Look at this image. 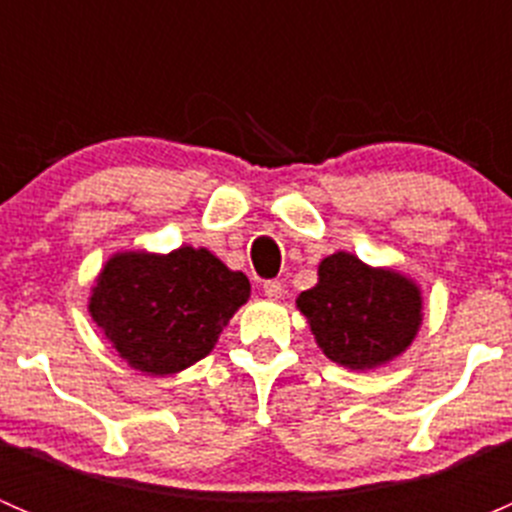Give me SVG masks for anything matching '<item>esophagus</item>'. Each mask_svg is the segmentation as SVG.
Masks as SVG:
<instances>
[{
	"instance_id": "esophagus-1",
	"label": "esophagus",
	"mask_w": 512,
	"mask_h": 512,
	"mask_svg": "<svg viewBox=\"0 0 512 512\" xmlns=\"http://www.w3.org/2000/svg\"><path fill=\"white\" fill-rule=\"evenodd\" d=\"M262 289H265V297L267 299H280L282 292H285L282 282H277V280H267L265 285H262Z\"/></svg>"
}]
</instances>
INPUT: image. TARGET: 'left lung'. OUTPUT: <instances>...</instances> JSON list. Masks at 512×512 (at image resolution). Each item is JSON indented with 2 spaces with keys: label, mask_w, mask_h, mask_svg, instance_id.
<instances>
[{
  "label": "left lung",
  "mask_w": 512,
  "mask_h": 512,
  "mask_svg": "<svg viewBox=\"0 0 512 512\" xmlns=\"http://www.w3.org/2000/svg\"><path fill=\"white\" fill-rule=\"evenodd\" d=\"M297 309L324 356L354 371L404 354L423 322L421 289L411 277L344 250L319 262L317 285L299 294Z\"/></svg>",
  "instance_id": "obj_1"
}]
</instances>
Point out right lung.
<instances>
[{
  "label": "right lung",
  "mask_w": 512,
  "mask_h": 512,
  "mask_svg": "<svg viewBox=\"0 0 512 512\" xmlns=\"http://www.w3.org/2000/svg\"><path fill=\"white\" fill-rule=\"evenodd\" d=\"M250 299V280L205 247L128 250L108 257L89 314L131 369L178 374L205 359L232 314Z\"/></svg>",
  "instance_id": "1"
}]
</instances>
